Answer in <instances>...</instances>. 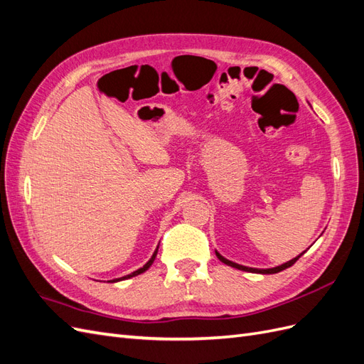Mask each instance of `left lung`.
Wrapping results in <instances>:
<instances>
[{"label": "left lung", "instance_id": "8db88e82", "mask_svg": "<svg viewBox=\"0 0 364 364\" xmlns=\"http://www.w3.org/2000/svg\"><path fill=\"white\" fill-rule=\"evenodd\" d=\"M305 253V250L301 253V255H297L296 258H293V259H290V261H287V262H284V264H281V266H277V267H272V269H253V267H246V266H241V264H237V262H234V261H229V259H226L225 257H222L220 255V253L215 250V255H217V258L222 261V262H225V264H228V266H230V267H234V269H238V270H245V272H252V273H261V274H272V273H278V272H281V270H285V269H289V267H291L293 264L299 259L302 255Z\"/></svg>", "mask_w": 364, "mask_h": 364}]
</instances>
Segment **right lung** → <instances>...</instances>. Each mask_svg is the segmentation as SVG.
Returning a JSON list of instances; mask_svg holds the SVG:
<instances>
[{
  "mask_svg": "<svg viewBox=\"0 0 364 364\" xmlns=\"http://www.w3.org/2000/svg\"><path fill=\"white\" fill-rule=\"evenodd\" d=\"M159 247V246H158ZM158 247H156V250L153 252V255H151V258L144 264V266H142L141 269H138V270H135V272H132L130 274H126V277H123V278H117V279H112V281H109V282H118V281H123V279H129V278H134V277H136V274H141V273H144L146 270H149V267L151 266L153 264V261H155V258H156V253H158Z\"/></svg>",
  "mask_w": 364,
  "mask_h": 364,
  "instance_id": "add662e5",
  "label": "right lung"
}]
</instances>
